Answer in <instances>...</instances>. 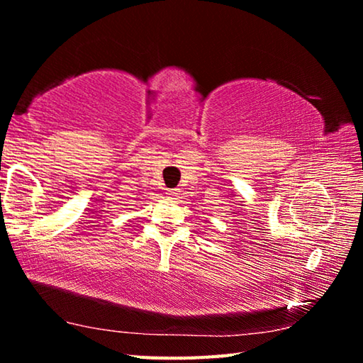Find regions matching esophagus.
<instances>
[{
    "label": "esophagus",
    "mask_w": 363,
    "mask_h": 363,
    "mask_svg": "<svg viewBox=\"0 0 363 363\" xmlns=\"http://www.w3.org/2000/svg\"><path fill=\"white\" fill-rule=\"evenodd\" d=\"M168 199H177L179 198V189H172V190H168Z\"/></svg>",
    "instance_id": "esophagus-1"
}]
</instances>
